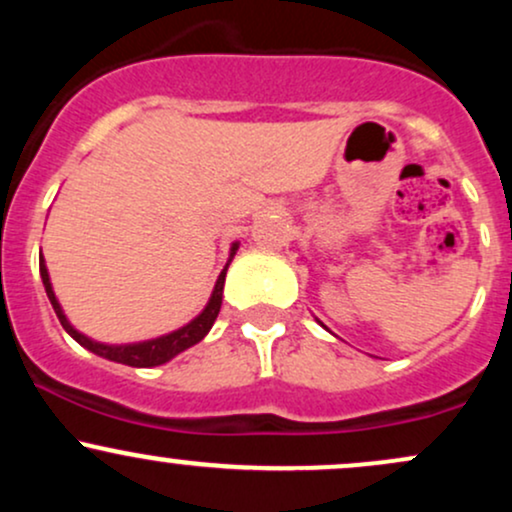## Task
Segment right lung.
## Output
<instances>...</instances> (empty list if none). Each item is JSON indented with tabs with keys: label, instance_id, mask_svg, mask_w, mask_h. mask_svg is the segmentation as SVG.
<instances>
[{
	"label": "right lung",
	"instance_id": "right-lung-1",
	"mask_svg": "<svg viewBox=\"0 0 512 512\" xmlns=\"http://www.w3.org/2000/svg\"><path fill=\"white\" fill-rule=\"evenodd\" d=\"M238 250V243L233 245L231 250V257L236 255ZM228 269V264H226ZM226 269H223L219 281H216L214 286V293H211V301L207 308H204V313L195 317V320L190 322V325H185L182 330L173 332V334H166V337H158V339H151V342H142V344H127V346H108V344H98V342H91V339L84 337L81 332H76L72 325L67 322V317H64L60 303H57L55 293H52V286H50V276H48V269H45V262L40 260V276H43V284H45V291H48V298L52 303V308H55L57 317H60L62 327L67 330L72 337L79 342L81 346H86L88 351H93V354L103 356V358H110V361H117V363H125V366H134V368H149V366H161V363H166L173 358L175 354H180V351L190 349L192 344L202 342L204 334L211 330V325H214L216 315H219L221 310V296H223V281H226Z\"/></svg>",
	"mask_w": 512,
	"mask_h": 512
}]
</instances>
